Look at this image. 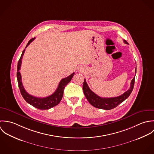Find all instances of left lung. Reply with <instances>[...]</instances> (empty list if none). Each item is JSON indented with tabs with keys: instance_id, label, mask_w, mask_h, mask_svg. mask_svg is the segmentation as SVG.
<instances>
[{
	"instance_id": "8db88e82",
	"label": "left lung",
	"mask_w": 154,
	"mask_h": 154,
	"mask_svg": "<svg viewBox=\"0 0 154 154\" xmlns=\"http://www.w3.org/2000/svg\"><path fill=\"white\" fill-rule=\"evenodd\" d=\"M124 42L127 44L126 40H124ZM135 72L136 73V68L135 69ZM134 79L135 77H134L131 80L130 87L128 90H127L122 95L117 97H102L99 96L90 89L89 86L86 83V79H85L83 83V90L87 100L94 107L105 110H109L117 106L130 96L134 88Z\"/></svg>"
}]
</instances>
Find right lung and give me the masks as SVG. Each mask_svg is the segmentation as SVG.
<instances>
[{"label":"right lung","mask_w":154,"mask_h":154,"mask_svg":"<svg viewBox=\"0 0 154 154\" xmlns=\"http://www.w3.org/2000/svg\"><path fill=\"white\" fill-rule=\"evenodd\" d=\"M35 38H32L29 40L28 42L26 48L30 44ZM25 52V49L23 51V53L21 54V56L18 61V66H17V80H18V86L20 90L21 93L23 97V98L25 99V100L30 104L34 107L38 109H49L59 104L60 101L61 100L62 97L63 96V90L65 87L66 86L68 83H69L71 80L72 79V77L74 75V72L71 74L68 77L62 79L61 82L59 83V85L56 90V91L54 93L52 94L45 97H37L33 96L31 94H29L24 89V88L23 85L22 83V80H21V75L20 72L21 66V63H22V58L24 55Z\"/></svg>","instance_id":"right-lung-1"}]
</instances>
